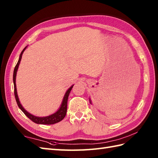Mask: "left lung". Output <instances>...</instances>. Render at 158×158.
<instances>
[{
  "mask_svg": "<svg viewBox=\"0 0 158 158\" xmlns=\"http://www.w3.org/2000/svg\"><path fill=\"white\" fill-rule=\"evenodd\" d=\"M90 103H91V101H90ZM91 104H92V103H91Z\"/></svg>",
  "mask_w": 158,
  "mask_h": 158,
  "instance_id": "obj_1",
  "label": "left lung"
}]
</instances>
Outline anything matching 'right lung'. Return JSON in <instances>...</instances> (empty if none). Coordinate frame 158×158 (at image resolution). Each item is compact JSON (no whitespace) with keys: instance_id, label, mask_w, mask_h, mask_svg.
<instances>
[{"instance_id":"1","label":"right lung","mask_w":158,"mask_h":158,"mask_svg":"<svg viewBox=\"0 0 158 158\" xmlns=\"http://www.w3.org/2000/svg\"><path fill=\"white\" fill-rule=\"evenodd\" d=\"M26 48L22 50V52L21 53V54L19 56V58L18 63L14 69V71H13V84H14V94H15V98L16 100L17 104L19 106V108L22 110V112L25 114V115L27 116L28 118L31 119V121H32L33 122H35L36 123L38 124H46V125H51V124H54L58 123L60 121H62L64 117L66 116V110H67V101H68V98L69 96V94L70 92V90L72 89L73 85H72L70 88L67 90L64 96V98L62 100V105L60 106V108L58 109V110L57 112H56L55 113L52 114V115L48 116V117H36L30 114L28 112L26 111V110L23 108V106H22L21 104L19 102V100L18 98V94H17V89H16V84H15V79H16V74H17V71H18V66L19 65L20 61H21L22 59V56L23 52L26 49Z\"/></svg>"}]
</instances>
